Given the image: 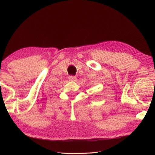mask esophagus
I'll use <instances>...</instances> for the list:
<instances>
[{
	"mask_svg": "<svg viewBox=\"0 0 155 155\" xmlns=\"http://www.w3.org/2000/svg\"><path fill=\"white\" fill-rule=\"evenodd\" d=\"M68 79H69L70 81H76L77 78H76V76H70L68 77Z\"/></svg>",
	"mask_w": 155,
	"mask_h": 155,
	"instance_id": "obj_1",
	"label": "esophagus"
}]
</instances>
